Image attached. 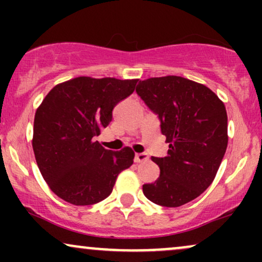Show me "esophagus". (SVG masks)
Returning <instances> with one entry per match:
<instances>
[{"instance_id": "esophagus-1", "label": "esophagus", "mask_w": 262, "mask_h": 262, "mask_svg": "<svg viewBox=\"0 0 262 262\" xmlns=\"http://www.w3.org/2000/svg\"><path fill=\"white\" fill-rule=\"evenodd\" d=\"M135 151H137V158L138 159H144L146 155V150L144 149V146L141 145H135Z\"/></svg>"}]
</instances>
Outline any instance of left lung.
I'll list each match as a JSON object with an SVG mask.
<instances>
[{
  "mask_svg": "<svg viewBox=\"0 0 262 262\" xmlns=\"http://www.w3.org/2000/svg\"><path fill=\"white\" fill-rule=\"evenodd\" d=\"M129 81L76 77L55 86L35 113L33 150L41 176L56 196L91 206L112 193L117 176L133 164L129 148L113 150L97 139L112 111L134 91ZM122 148V146H121Z\"/></svg>",
  "mask_w": 262,
  "mask_h": 262,
  "instance_id": "obj_1",
  "label": "left lung"
}]
</instances>
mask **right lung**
Listing matches in <instances>:
<instances>
[{
  "instance_id": "1",
  "label": "right lung",
  "mask_w": 262,
  "mask_h": 262,
  "mask_svg": "<svg viewBox=\"0 0 262 262\" xmlns=\"http://www.w3.org/2000/svg\"><path fill=\"white\" fill-rule=\"evenodd\" d=\"M138 95L158 114L169 143L166 156L151 158L160 176L143 185L144 194L159 206H183L217 175L228 145L227 111L209 89L180 76L143 81Z\"/></svg>"
}]
</instances>
